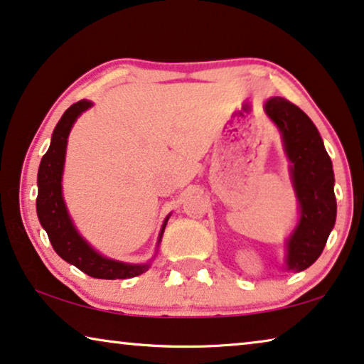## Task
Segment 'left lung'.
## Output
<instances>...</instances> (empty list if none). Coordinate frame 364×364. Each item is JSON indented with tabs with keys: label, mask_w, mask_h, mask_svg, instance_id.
<instances>
[{
	"label": "left lung",
	"mask_w": 364,
	"mask_h": 364,
	"mask_svg": "<svg viewBox=\"0 0 364 364\" xmlns=\"http://www.w3.org/2000/svg\"><path fill=\"white\" fill-rule=\"evenodd\" d=\"M263 107L279 130L291 164L289 175L299 204V219L284 242V269L299 273L321 257L337 219L333 166L321 134L306 112L279 96L269 97Z\"/></svg>",
	"instance_id": "left-lung-1"
}]
</instances>
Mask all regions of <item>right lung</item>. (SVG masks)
Instances as JSON below:
<instances>
[{
	"mask_svg": "<svg viewBox=\"0 0 364 364\" xmlns=\"http://www.w3.org/2000/svg\"><path fill=\"white\" fill-rule=\"evenodd\" d=\"M93 106V102L88 100H81L75 102L63 112L60 121L53 129L50 147L47 154L42 156L39 173H37V186H39V194H37L36 208L37 217H39L41 225L47 232L48 240H50L53 250L65 262L73 264L78 269L83 271L91 278L97 279H127L134 278L145 273L150 268L151 259L149 263H124L119 259H112L105 257L83 237L75 227L72 217L68 214L67 204L63 199L62 191V178H63V166H65V155H67V144L68 135L72 130L73 124L77 119L88 111ZM171 214L166 215L161 225L159 242L160 245L161 237H164L166 222ZM156 255V252H155ZM154 255V259H155Z\"/></svg>",
	"mask_w": 364,
	"mask_h": 364,
	"instance_id": "right-lung-1",
	"label": "right lung"
}]
</instances>
